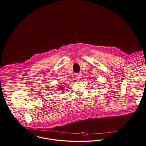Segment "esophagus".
<instances>
[{"instance_id":"esophagus-1","label":"esophagus","mask_w":146,"mask_h":146,"mask_svg":"<svg viewBox=\"0 0 146 146\" xmlns=\"http://www.w3.org/2000/svg\"><path fill=\"white\" fill-rule=\"evenodd\" d=\"M81 78V75L79 74H77L76 76V78L78 80H79V79Z\"/></svg>"}]
</instances>
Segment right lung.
<instances>
[{
    "instance_id": "obj_1",
    "label": "right lung",
    "mask_w": 146,
    "mask_h": 146,
    "mask_svg": "<svg viewBox=\"0 0 146 146\" xmlns=\"http://www.w3.org/2000/svg\"><path fill=\"white\" fill-rule=\"evenodd\" d=\"M61 90H63V89H61Z\"/></svg>"
}]
</instances>
